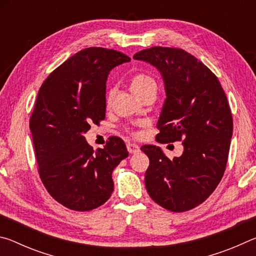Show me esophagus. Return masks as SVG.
Returning <instances> with one entry per match:
<instances>
[{"mask_svg": "<svg viewBox=\"0 0 256 256\" xmlns=\"http://www.w3.org/2000/svg\"><path fill=\"white\" fill-rule=\"evenodd\" d=\"M126 146H128V150L130 154H136V152H138V151H140V146H138L136 144H128Z\"/></svg>", "mask_w": 256, "mask_h": 256, "instance_id": "1", "label": "esophagus"}]
</instances>
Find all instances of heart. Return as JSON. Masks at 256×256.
Returning <instances> with one entry per match:
<instances>
[{"label": "heart", "instance_id": "heart-1", "mask_svg": "<svg viewBox=\"0 0 256 256\" xmlns=\"http://www.w3.org/2000/svg\"><path fill=\"white\" fill-rule=\"evenodd\" d=\"M130 86L132 92L136 94L138 98H142L150 92H157V82L152 76H150L146 73H136L131 78ZM114 89H110L106 94V102L110 105L114 97Z\"/></svg>", "mask_w": 256, "mask_h": 256}]
</instances>
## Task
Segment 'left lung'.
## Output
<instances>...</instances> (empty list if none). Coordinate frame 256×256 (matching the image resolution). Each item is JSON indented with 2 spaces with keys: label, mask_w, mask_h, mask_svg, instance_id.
<instances>
[{
  "label": "left lung",
  "mask_w": 256,
  "mask_h": 256,
  "mask_svg": "<svg viewBox=\"0 0 256 256\" xmlns=\"http://www.w3.org/2000/svg\"><path fill=\"white\" fill-rule=\"evenodd\" d=\"M134 60L157 68L166 99L156 140L183 141L180 157L168 159L157 146L141 150L150 164L146 188L160 206L184 212L201 204L222 180L232 136V116L226 94L214 73L201 60L180 48L151 47Z\"/></svg>",
  "instance_id": "obj_1"
}]
</instances>
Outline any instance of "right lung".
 <instances>
[{"mask_svg":"<svg viewBox=\"0 0 256 256\" xmlns=\"http://www.w3.org/2000/svg\"><path fill=\"white\" fill-rule=\"evenodd\" d=\"M130 60L120 52L89 47L55 68L38 92L29 123L38 172L52 198L68 209L104 204L114 190L112 170L128 156L120 138L94 151L84 133L105 118L110 72Z\"/></svg>","mask_w":256,"mask_h":256,"instance_id":"1","label":"right lung"}]
</instances>
